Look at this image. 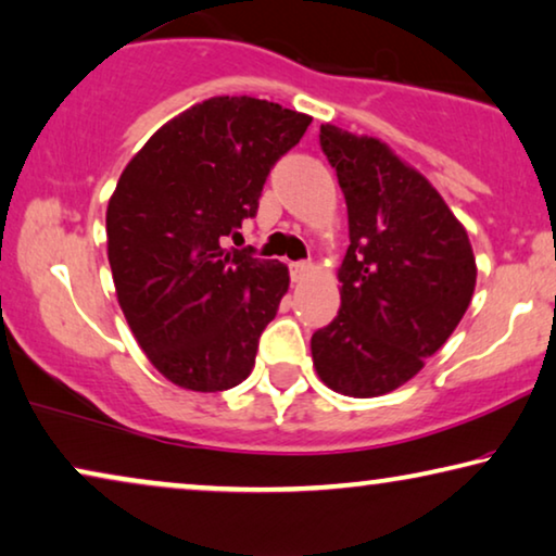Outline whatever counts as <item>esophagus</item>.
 <instances>
[{
	"instance_id": "esophagus-1",
	"label": "esophagus",
	"mask_w": 556,
	"mask_h": 556,
	"mask_svg": "<svg viewBox=\"0 0 556 556\" xmlns=\"http://www.w3.org/2000/svg\"><path fill=\"white\" fill-rule=\"evenodd\" d=\"M289 271H292V281H302L312 271V262H294Z\"/></svg>"
}]
</instances>
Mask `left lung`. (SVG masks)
<instances>
[{
  "label": "left lung",
  "mask_w": 556,
  "mask_h": 556,
  "mask_svg": "<svg viewBox=\"0 0 556 556\" xmlns=\"http://www.w3.org/2000/svg\"><path fill=\"white\" fill-rule=\"evenodd\" d=\"M319 146L345 193L350 247L340 312L312 334V359L334 393L386 395L458 327L476 287L473 249L428 178L378 138L325 123Z\"/></svg>",
  "instance_id": "obj_1"
}]
</instances>
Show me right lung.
<instances>
[{
  "label": "right lung",
  "instance_id": "obj_1",
  "mask_svg": "<svg viewBox=\"0 0 556 556\" xmlns=\"http://www.w3.org/2000/svg\"><path fill=\"white\" fill-rule=\"evenodd\" d=\"M312 123L269 100L218 96L148 138L108 201V262L138 345L174 386L249 378L289 289L277 260L222 247L260 208L269 170Z\"/></svg>",
  "mask_w": 556,
  "mask_h": 556
}]
</instances>
